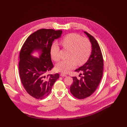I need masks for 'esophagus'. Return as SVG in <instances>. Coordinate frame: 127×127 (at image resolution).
Masks as SVG:
<instances>
[{
  "instance_id": "esophagus-1",
  "label": "esophagus",
  "mask_w": 127,
  "mask_h": 127,
  "mask_svg": "<svg viewBox=\"0 0 127 127\" xmlns=\"http://www.w3.org/2000/svg\"><path fill=\"white\" fill-rule=\"evenodd\" d=\"M60 76H62V77H66V76H67V75L66 74H65L64 73H63L60 74Z\"/></svg>"
}]
</instances>
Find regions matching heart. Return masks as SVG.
Masks as SVG:
<instances>
[{
    "label": "heart",
    "mask_w": 127,
    "mask_h": 127,
    "mask_svg": "<svg viewBox=\"0 0 127 127\" xmlns=\"http://www.w3.org/2000/svg\"><path fill=\"white\" fill-rule=\"evenodd\" d=\"M62 46L69 49L68 59L60 61L56 65V69L59 72L67 73L74 68L76 64H84L88 59L92 52V45L86 38H82L80 35L71 33L67 34L61 40ZM59 47L57 43H54L50 48L51 58L55 61L60 59Z\"/></svg>",
    "instance_id": "1"
}]
</instances>
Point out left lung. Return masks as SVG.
I'll return each instance as SVG.
<instances>
[{"mask_svg": "<svg viewBox=\"0 0 127 127\" xmlns=\"http://www.w3.org/2000/svg\"><path fill=\"white\" fill-rule=\"evenodd\" d=\"M92 44V53L87 62L75 70L82 76L79 79L72 77L73 82L70 87L71 93L78 99H84L91 95L97 88L103 75V61L101 50L96 40L86 32ZM79 75L80 77V75Z\"/></svg>", "mask_w": 127, "mask_h": 127, "instance_id": "left-lung-1", "label": "left lung"}]
</instances>
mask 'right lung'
I'll return each instance as SVG.
<instances>
[{
    "label": "right lung",
    "mask_w": 127,
    "mask_h": 127,
    "mask_svg": "<svg viewBox=\"0 0 127 127\" xmlns=\"http://www.w3.org/2000/svg\"><path fill=\"white\" fill-rule=\"evenodd\" d=\"M62 31L40 29L31 34L23 45L20 54L19 72L27 92L33 97L42 99L51 93L59 74L46 75L53 67L50 48L55 39L61 37ZM38 55L34 57L33 54Z\"/></svg>",
    "instance_id": "right-lung-1"
}]
</instances>
